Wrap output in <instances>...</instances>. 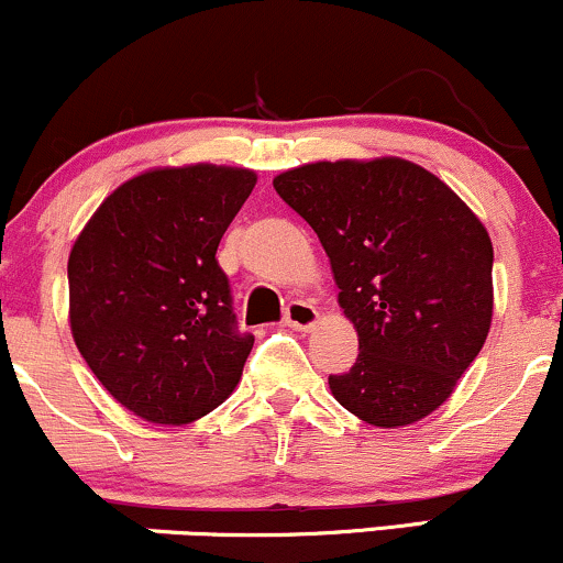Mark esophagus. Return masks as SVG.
I'll list each match as a JSON object with an SVG mask.
<instances>
[{"label": "esophagus", "instance_id": "1", "mask_svg": "<svg viewBox=\"0 0 563 563\" xmlns=\"http://www.w3.org/2000/svg\"><path fill=\"white\" fill-rule=\"evenodd\" d=\"M284 321H287V327H292V330L308 332L311 327H316V321H319V311L306 300H289L287 308H284Z\"/></svg>", "mask_w": 563, "mask_h": 563}]
</instances>
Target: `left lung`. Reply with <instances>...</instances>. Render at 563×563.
<instances>
[{"mask_svg":"<svg viewBox=\"0 0 563 563\" xmlns=\"http://www.w3.org/2000/svg\"><path fill=\"white\" fill-rule=\"evenodd\" d=\"M330 257L358 334L332 396L377 428L412 426L452 396L492 324L489 233L463 199L399 156L316 162L274 178Z\"/></svg>","mask_w":563,"mask_h":563,"instance_id":"8db88e82","label":"left lung"}]
</instances>
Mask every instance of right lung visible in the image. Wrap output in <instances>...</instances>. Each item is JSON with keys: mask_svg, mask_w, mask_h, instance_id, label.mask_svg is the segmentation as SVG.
<instances>
[{"mask_svg": "<svg viewBox=\"0 0 563 563\" xmlns=\"http://www.w3.org/2000/svg\"><path fill=\"white\" fill-rule=\"evenodd\" d=\"M242 167L148 169L74 242L68 319L100 385L130 412L186 426L236 388L255 338L236 330L220 239L255 188Z\"/></svg>", "mask_w": 563, "mask_h": 563, "instance_id": "1", "label": "right lung"}]
</instances>
